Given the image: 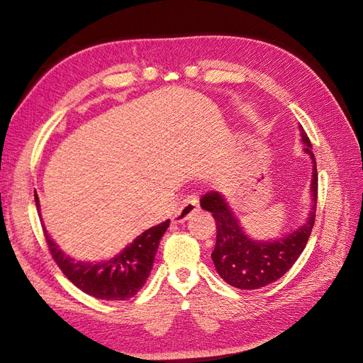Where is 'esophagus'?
<instances>
[{
	"label": "esophagus",
	"mask_w": 363,
	"mask_h": 363,
	"mask_svg": "<svg viewBox=\"0 0 363 363\" xmlns=\"http://www.w3.org/2000/svg\"><path fill=\"white\" fill-rule=\"evenodd\" d=\"M199 211V199H196L195 195H189L186 196L183 200L182 206L177 208V212L172 216L171 223L172 224H182L184 221H188V219Z\"/></svg>",
	"instance_id": "esophagus-1"
}]
</instances>
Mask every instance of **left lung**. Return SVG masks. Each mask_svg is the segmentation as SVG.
Returning a JSON list of instances; mask_svg holds the SVG:
<instances>
[{"label": "left lung", "mask_w": 363, "mask_h": 363, "mask_svg": "<svg viewBox=\"0 0 363 363\" xmlns=\"http://www.w3.org/2000/svg\"><path fill=\"white\" fill-rule=\"evenodd\" d=\"M303 151L312 160L311 208L306 221L292 232L272 239H256L245 232L221 192L206 194L201 208L211 212L216 221V244L212 260L225 283L238 289H259L279 280L288 272L303 252L315 224L318 199V172L312 144L300 125Z\"/></svg>", "instance_id": "left-lung-1"}]
</instances>
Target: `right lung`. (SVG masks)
<instances>
[{
	"instance_id": "1",
	"label": "right lung",
	"mask_w": 363,
	"mask_h": 363,
	"mask_svg": "<svg viewBox=\"0 0 363 363\" xmlns=\"http://www.w3.org/2000/svg\"><path fill=\"white\" fill-rule=\"evenodd\" d=\"M35 201L42 219L38 194H35ZM42 227L54 260L77 288L98 300L121 301L131 298L144 288L155 265L160 239L169 227V219L145 230L113 257L95 262L71 257L51 239L43 221Z\"/></svg>"
}]
</instances>
